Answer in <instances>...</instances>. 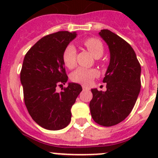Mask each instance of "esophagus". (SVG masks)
<instances>
[{"label":"esophagus","instance_id":"esophagus-1","mask_svg":"<svg viewBox=\"0 0 158 158\" xmlns=\"http://www.w3.org/2000/svg\"><path fill=\"white\" fill-rule=\"evenodd\" d=\"M82 89L83 90H89V88L88 86H86V85H82Z\"/></svg>","mask_w":158,"mask_h":158}]
</instances>
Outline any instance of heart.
<instances>
[{
  "label": "heart",
  "instance_id": "1",
  "mask_svg": "<svg viewBox=\"0 0 158 158\" xmlns=\"http://www.w3.org/2000/svg\"><path fill=\"white\" fill-rule=\"evenodd\" d=\"M83 44L89 52L95 58H99L103 54L102 43L95 38H88L83 41ZM63 61L65 66L69 69H73L76 64V49L73 44L66 47L63 52ZM98 76V71L94 69H86L79 67L72 73V81L78 83L89 84L92 79Z\"/></svg>",
  "mask_w": 158,
  "mask_h": 158
}]
</instances>
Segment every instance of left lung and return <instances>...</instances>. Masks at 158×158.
Segmentation results:
<instances>
[{
  "label": "left lung",
  "mask_w": 158,
  "mask_h": 158,
  "mask_svg": "<svg viewBox=\"0 0 158 158\" xmlns=\"http://www.w3.org/2000/svg\"><path fill=\"white\" fill-rule=\"evenodd\" d=\"M99 36L109 46L110 63L103 82L106 92L92 89L91 115L102 126L115 125L125 120L133 109L141 90V65L135 51L125 40L109 30Z\"/></svg>",
  "instance_id": "8db88e82"
}]
</instances>
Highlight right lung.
<instances>
[{"label":"right lung","mask_w":158,"mask_h":158,"mask_svg":"<svg viewBox=\"0 0 158 158\" xmlns=\"http://www.w3.org/2000/svg\"><path fill=\"white\" fill-rule=\"evenodd\" d=\"M76 32L59 31L41 38L25 55L20 72L23 98L28 112L35 122L48 130L66 128L71 121V108L82 92L79 84L69 82L63 52Z\"/></svg>","instance_id":"right-lung-1"}]
</instances>
